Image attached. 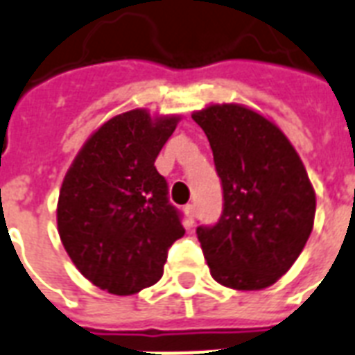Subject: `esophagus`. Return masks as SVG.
<instances>
[{
	"label": "esophagus",
	"instance_id": "1",
	"mask_svg": "<svg viewBox=\"0 0 355 355\" xmlns=\"http://www.w3.org/2000/svg\"><path fill=\"white\" fill-rule=\"evenodd\" d=\"M185 215H187L189 223L193 225V220H194V206H193V204H187V206H185Z\"/></svg>",
	"mask_w": 355,
	"mask_h": 355
}]
</instances>
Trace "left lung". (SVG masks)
<instances>
[{
    "instance_id": "left-lung-1",
    "label": "left lung",
    "mask_w": 355,
    "mask_h": 355,
    "mask_svg": "<svg viewBox=\"0 0 355 355\" xmlns=\"http://www.w3.org/2000/svg\"><path fill=\"white\" fill-rule=\"evenodd\" d=\"M204 129L223 183L215 226H198L211 277L234 290L275 284L313 232L316 194L297 151L268 117L243 105L193 114Z\"/></svg>"
}]
</instances>
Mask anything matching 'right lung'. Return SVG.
<instances>
[{
  "mask_svg": "<svg viewBox=\"0 0 355 355\" xmlns=\"http://www.w3.org/2000/svg\"><path fill=\"white\" fill-rule=\"evenodd\" d=\"M178 121L144 108L114 116L87 138L63 178L61 243L80 273L110 294L153 286L168 249L185 234L155 168Z\"/></svg>",
  "mask_w": 355,
  "mask_h": 355,
  "instance_id": "1",
  "label": "right lung"
}]
</instances>
